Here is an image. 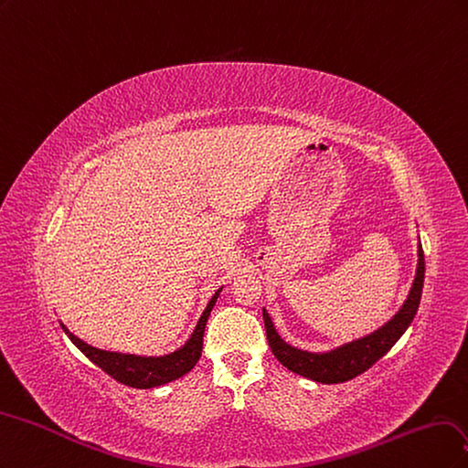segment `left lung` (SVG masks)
<instances>
[{
    "label": "left lung",
    "mask_w": 468,
    "mask_h": 468,
    "mask_svg": "<svg viewBox=\"0 0 468 468\" xmlns=\"http://www.w3.org/2000/svg\"><path fill=\"white\" fill-rule=\"evenodd\" d=\"M424 250H421V245H418V266L412 288L393 319L387 321L381 328L373 330L371 335L346 342L338 346V348L328 352H307L288 344L278 335L268 311L262 309L266 338L270 348H272V354L283 367H288L290 371L301 377H307V379L316 383L333 385L354 379V377L367 371L377 359H381L390 348H393L397 340L406 333V328L414 321V314L420 305L421 288H424Z\"/></svg>",
    "instance_id": "8db88e82"
}]
</instances>
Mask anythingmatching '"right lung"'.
Segmentation results:
<instances>
[{
	"mask_svg": "<svg viewBox=\"0 0 468 468\" xmlns=\"http://www.w3.org/2000/svg\"><path fill=\"white\" fill-rule=\"evenodd\" d=\"M219 288L214 297L209 299V303L206 305L198 324L194 326L190 338L185 342V346H180L178 350L167 354V356H133V354H120V352H107V350H99L95 346L83 342L75 335H71L66 328L64 323H59L64 328V333L68 338L78 346V348L93 361L95 366H99L104 373H109L112 379L118 383H124L133 388H155L165 383H171L178 377L186 375L202 356V344H204V330L207 316L212 313L216 301L219 297Z\"/></svg>",
	"mask_w": 468,
	"mask_h": 468,
	"instance_id": "1",
	"label": "right lung"
}]
</instances>
